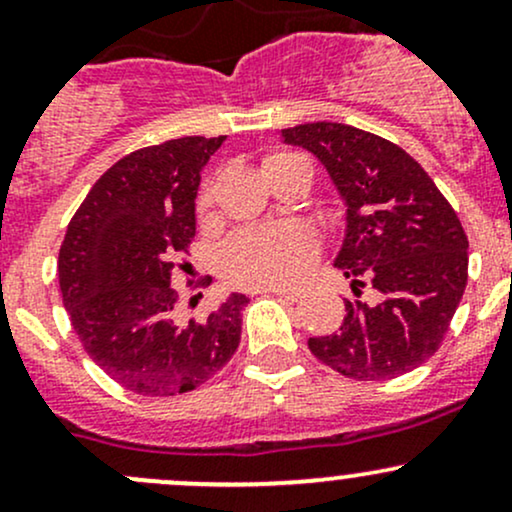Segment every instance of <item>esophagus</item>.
<instances>
[{
    "label": "esophagus",
    "instance_id": "obj_1",
    "mask_svg": "<svg viewBox=\"0 0 512 512\" xmlns=\"http://www.w3.org/2000/svg\"><path fill=\"white\" fill-rule=\"evenodd\" d=\"M272 293H276L279 298H284V301H301L305 291L298 289V286H289V289H286V286H279V289H272Z\"/></svg>",
    "mask_w": 512,
    "mask_h": 512
}]
</instances>
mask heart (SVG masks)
<instances>
[{"label": "heart", "mask_w": 512, "mask_h": 512, "mask_svg": "<svg viewBox=\"0 0 512 512\" xmlns=\"http://www.w3.org/2000/svg\"><path fill=\"white\" fill-rule=\"evenodd\" d=\"M301 158L289 151H274L264 158V170L276 163ZM211 202V185L199 192V207ZM315 255V236L301 223H281V226L240 228L223 243L219 255L221 274L231 284L267 289L291 281L310 257Z\"/></svg>", "instance_id": "heart-1"}]
</instances>
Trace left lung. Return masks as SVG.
I'll return each instance as SVG.
<instances>
[{"label":"left lung","instance_id":"8db88e82","mask_svg":"<svg viewBox=\"0 0 512 512\" xmlns=\"http://www.w3.org/2000/svg\"><path fill=\"white\" fill-rule=\"evenodd\" d=\"M315 154L346 202L334 267L351 279L339 332L308 349L351 380H392L443 344L467 286L469 240L455 209L407 151L342 122L281 129Z\"/></svg>","mask_w":512,"mask_h":512}]
</instances>
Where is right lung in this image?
Instances as JSON below:
<instances>
[{
	"label": "right lung",
	"instance_id": "right-lung-1",
	"mask_svg": "<svg viewBox=\"0 0 512 512\" xmlns=\"http://www.w3.org/2000/svg\"><path fill=\"white\" fill-rule=\"evenodd\" d=\"M223 139H170L120 158L91 187L62 240L57 274L76 337L105 375L137 395L195 390L240 344L243 293L185 322L173 289L175 274H192L180 257L195 238L199 173ZM187 286L197 289L190 279Z\"/></svg>",
	"mask_w": 512,
	"mask_h": 512
}]
</instances>
